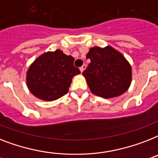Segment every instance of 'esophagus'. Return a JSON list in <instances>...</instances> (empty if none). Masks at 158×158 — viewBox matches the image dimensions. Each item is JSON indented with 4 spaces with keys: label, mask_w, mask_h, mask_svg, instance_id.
<instances>
[{
    "label": "esophagus",
    "mask_w": 158,
    "mask_h": 158,
    "mask_svg": "<svg viewBox=\"0 0 158 158\" xmlns=\"http://www.w3.org/2000/svg\"><path fill=\"white\" fill-rule=\"evenodd\" d=\"M85 69H86V65H84V64H83V66H82L81 67H80V71H81V72L83 73V70H85Z\"/></svg>",
    "instance_id": "esophagus-1"
}]
</instances>
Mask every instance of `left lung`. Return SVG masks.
I'll return each instance as SVG.
<instances>
[{
  "mask_svg": "<svg viewBox=\"0 0 158 158\" xmlns=\"http://www.w3.org/2000/svg\"><path fill=\"white\" fill-rule=\"evenodd\" d=\"M86 57L91 62L83 75L93 94L111 98L127 90L131 80V68L120 52L110 46L93 47Z\"/></svg>",
  "mask_w": 158,
  "mask_h": 158,
  "instance_id": "1",
  "label": "left lung"
}]
</instances>
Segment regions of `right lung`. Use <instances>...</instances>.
Returning a JSON list of instances; mask_svg holds the SVG:
<instances>
[{"mask_svg":"<svg viewBox=\"0 0 158 158\" xmlns=\"http://www.w3.org/2000/svg\"><path fill=\"white\" fill-rule=\"evenodd\" d=\"M75 59L61 50L41 55L30 66L27 74L28 88L44 101H54L69 91L72 78L80 73L74 66Z\"/></svg>","mask_w":158,"mask_h":158,"instance_id":"obj_1","label":"right lung"}]
</instances>
